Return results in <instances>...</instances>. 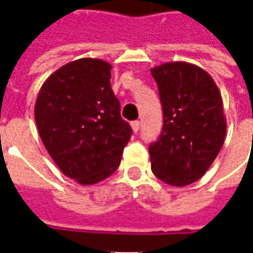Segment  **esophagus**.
Instances as JSON below:
<instances>
[{
  "instance_id": "obj_1",
  "label": "esophagus",
  "mask_w": 253,
  "mask_h": 253,
  "mask_svg": "<svg viewBox=\"0 0 253 253\" xmlns=\"http://www.w3.org/2000/svg\"><path fill=\"white\" fill-rule=\"evenodd\" d=\"M131 126H132V131L136 133V132L139 131V128H141V122H139V121L131 122Z\"/></svg>"
}]
</instances>
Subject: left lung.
<instances>
[{
    "label": "left lung",
    "mask_w": 253,
    "mask_h": 253,
    "mask_svg": "<svg viewBox=\"0 0 253 253\" xmlns=\"http://www.w3.org/2000/svg\"><path fill=\"white\" fill-rule=\"evenodd\" d=\"M151 73L163 107L161 136L149 146L152 171L168 184L187 186L203 177L224 145L221 92L196 64L171 62Z\"/></svg>",
    "instance_id": "1"
}]
</instances>
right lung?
<instances>
[{"label": "right lung", "mask_w": 253, "mask_h": 253, "mask_svg": "<svg viewBox=\"0 0 253 253\" xmlns=\"http://www.w3.org/2000/svg\"><path fill=\"white\" fill-rule=\"evenodd\" d=\"M110 79V63L74 60L47 77L35 104L46 151L63 174L85 186L117 170L132 135Z\"/></svg>", "instance_id": "right-lung-1"}]
</instances>
